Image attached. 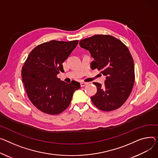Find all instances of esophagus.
I'll return each mask as SVG.
<instances>
[{
	"instance_id": "esophagus-1",
	"label": "esophagus",
	"mask_w": 158,
	"mask_h": 158,
	"mask_svg": "<svg viewBox=\"0 0 158 158\" xmlns=\"http://www.w3.org/2000/svg\"><path fill=\"white\" fill-rule=\"evenodd\" d=\"M87 84H88V82H81V87L85 86L87 85Z\"/></svg>"
}]
</instances>
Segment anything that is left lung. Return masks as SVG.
Wrapping results in <instances>:
<instances>
[{
  "instance_id": "obj_1",
  "label": "left lung",
  "mask_w": 158,
  "mask_h": 158,
  "mask_svg": "<svg viewBox=\"0 0 158 158\" xmlns=\"http://www.w3.org/2000/svg\"><path fill=\"white\" fill-rule=\"evenodd\" d=\"M82 48L94 58L91 69L106 76L104 85L93 82L97 92L91 97L93 103L103 111L121 107L132 91L135 82L134 63L128 48L109 35H95L79 42Z\"/></svg>"
}]
</instances>
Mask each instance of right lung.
Returning <instances> with one entry per match:
<instances>
[{
    "mask_svg": "<svg viewBox=\"0 0 158 158\" xmlns=\"http://www.w3.org/2000/svg\"><path fill=\"white\" fill-rule=\"evenodd\" d=\"M79 40H51L36 46L26 60L22 70L27 95L39 110L55 115L70 105L73 92L81 88L75 81L67 84L57 77L64 71L62 64L76 48Z\"/></svg>",
    "mask_w": 158,
    "mask_h": 158,
    "instance_id": "add662e5",
    "label": "right lung"
}]
</instances>
